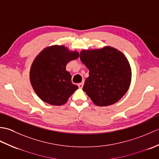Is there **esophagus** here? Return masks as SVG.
I'll return each instance as SVG.
<instances>
[{"mask_svg": "<svg viewBox=\"0 0 159 159\" xmlns=\"http://www.w3.org/2000/svg\"><path fill=\"white\" fill-rule=\"evenodd\" d=\"M83 84H84L83 83H79V84H78V86H79V88H83Z\"/></svg>", "mask_w": 159, "mask_h": 159, "instance_id": "1", "label": "esophagus"}]
</instances>
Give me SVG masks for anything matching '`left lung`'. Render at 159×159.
I'll list each match as a JSON object with an SVG mask.
<instances>
[{
    "instance_id": "left-lung-1",
    "label": "left lung",
    "mask_w": 159,
    "mask_h": 159,
    "mask_svg": "<svg viewBox=\"0 0 159 159\" xmlns=\"http://www.w3.org/2000/svg\"><path fill=\"white\" fill-rule=\"evenodd\" d=\"M80 59L89 70L83 90L97 106L117 102L127 92L131 82V67L126 57L116 48L83 50Z\"/></svg>"
}]
</instances>
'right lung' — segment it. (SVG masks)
Instances as JSON below:
<instances>
[{
    "label": "right lung",
    "instance_id": "obj_1",
    "mask_svg": "<svg viewBox=\"0 0 159 159\" xmlns=\"http://www.w3.org/2000/svg\"><path fill=\"white\" fill-rule=\"evenodd\" d=\"M79 53L70 51L65 46L46 47L35 57L30 70V81L37 95L51 105L65 104L79 87L72 83L66 67Z\"/></svg>",
    "mask_w": 159,
    "mask_h": 159
}]
</instances>
